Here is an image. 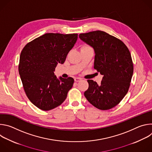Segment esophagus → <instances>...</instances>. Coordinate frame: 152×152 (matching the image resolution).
Returning a JSON list of instances; mask_svg holds the SVG:
<instances>
[{"mask_svg":"<svg viewBox=\"0 0 152 152\" xmlns=\"http://www.w3.org/2000/svg\"><path fill=\"white\" fill-rule=\"evenodd\" d=\"M81 80H82V79L80 78V77H75V82H79V81H80Z\"/></svg>","mask_w":152,"mask_h":152,"instance_id":"obj_1","label":"esophagus"}]
</instances>
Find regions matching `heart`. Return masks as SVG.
I'll return each instance as SVG.
<instances>
[{
	"mask_svg": "<svg viewBox=\"0 0 152 152\" xmlns=\"http://www.w3.org/2000/svg\"><path fill=\"white\" fill-rule=\"evenodd\" d=\"M87 46H87V45H83L82 47H87Z\"/></svg>",
	"mask_w": 152,
	"mask_h": 152,
	"instance_id": "1",
	"label": "heart"
}]
</instances>
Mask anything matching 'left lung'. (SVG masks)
<instances>
[{
  "instance_id": "obj_1",
  "label": "left lung",
  "mask_w": 152,
  "mask_h": 152,
  "mask_svg": "<svg viewBox=\"0 0 152 152\" xmlns=\"http://www.w3.org/2000/svg\"><path fill=\"white\" fill-rule=\"evenodd\" d=\"M79 37L94 49V68L103 75L100 85L87 80L89 86L84 96L98 109L110 110L128 92L134 72L131 53L121 40L103 31L80 34Z\"/></svg>"
}]
</instances>
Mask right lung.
Instances as JSON below:
<instances>
[{"instance_id":"1","label":"right lung","mask_w":152,"mask_h":152,"mask_svg":"<svg viewBox=\"0 0 152 152\" xmlns=\"http://www.w3.org/2000/svg\"><path fill=\"white\" fill-rule=\"evenodd\" d=\"M77 34L47 33L29 42L21 52L18 72L29 100L39 109L49 111L61 104L74 79H59L53 72L63 64L77 39Z\"/></svg>"}]
</instances>
